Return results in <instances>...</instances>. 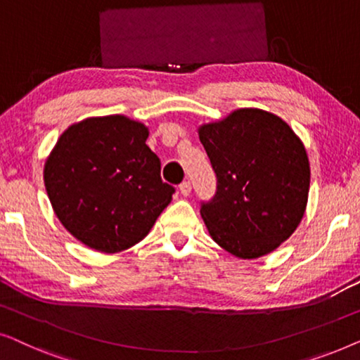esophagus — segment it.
I'll use <instances>...</instances> for the list:
<instances>
[{
	"label": "esophagus",
	"mask_w": 360,
	"mask_h": 360,
	"mask_svg": "<svg viewBox=\"0 0 360 360\" xmlns=\"http://www.w3.org/2000/svg\"><path fill=\"white\" fill-rule=\"evenodd\" d=\"M180 193L184 196H188L191 193V184H190V181H184V184L180 185Z\"/></svg>",
	"instance_id": "1"
}]
</instances>
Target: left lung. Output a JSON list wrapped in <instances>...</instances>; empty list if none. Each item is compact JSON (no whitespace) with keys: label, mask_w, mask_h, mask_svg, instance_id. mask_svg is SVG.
Listing matches in <instances>:
<instances>
[{"label":"left lung","mask_w":360,"mask_h":360,"mask_svg":"<svg viewBox=\"0 0 360 360\" xmlns=\"http://www.w3.org/2000/svg\"><path fill=\"white\" fill-rule=\"evenodd\" d=\"M216 193L201 203L208 233L239 259L272 252L298 228L308 203L309 162L283 120L257 108L200 126Z\"/></svg>","instance_id":"8db88e82"}]
</instances>
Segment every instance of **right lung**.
Returning a JSON list of instances; mask_svg holds the SVG:
<instances>
[{
	"mask_svg": "<svg viewBox=\"0 0 360 360\" xmlns=\"http://www.w3.org/2000/svg\"><path fill=\"white\" fill-rule=\"evenodd\" d=\"M149 129L121 115L88 117L58 137L44 165L57 218L88 248L115 254L149 234L175 188L146 144Z\"/></svg>",
	"mask_w": 360,
	"mask_h": 360,
	"instance_id": "obj_1",
	"label": "right lung"
}]
</instances>
